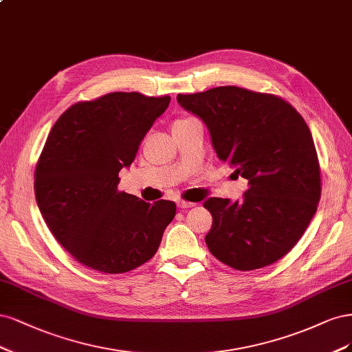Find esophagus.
I'll return each mask as SVG.
<instances>
[{"instance_id":"obj_1","label":"esophagus","mask_w":352,"mask_h":352,"mask_svg":"<svg viewBox=\"0 0 352 352\" xmlns=\"http://www.w3.org/2000/svg\"><path fill=\"white\" fill-rule=\"evenodd\" d=\"M177 206H178L179 209H188V208H195L196 203L186 201V200H178V201H177Z\"/></svg>"}]
</instances>
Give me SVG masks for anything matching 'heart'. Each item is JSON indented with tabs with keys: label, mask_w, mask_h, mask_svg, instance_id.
<instances>
[{
	"label": "heart",
	"mask_w": 352,
	"mask_h": 352,
	"mask_svg": "<svg viewBox=\"0 0 352 352\" xmlns=\"http://www.w3.org/2000/svg\"><path fill=\"white\" fill-rule=\"evenodd\" d=\"M188 120H190V118H179V120L174 121L173 126H177V124H181V122H186V121H188Z\"/></svg>",
	"instance_id": "obj_1"
}]
</instances>
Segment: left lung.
I'll return each mask as SVG.
<instances>
[{
  "instance_id": "left-lung-1",
  "label": "left lung",
  "mask_w": 352,
  "mask_h": 352,
  "mask_svg": "<svg viewBox=\"0 0 352 352\" xmlns=\"http://www.w3.org/2000/svg\"><path fill=\"white\" fill-rule=\"evenodd\" d=\"M197 116L214 152L248 181L241 200L210 197L209 252L236 270L278 262L298 243L320 200V166L311 133L283 99L236 86L178 95Z\"/></svg>"
}]
</instances>
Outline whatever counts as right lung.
<instances>
[{
	"label": "right lung",
	"instance_id": "right-lung-1",
	"mask_svg": "<svg viewBox=\"0 0 352 352\" xmlns=\"http://www.w3.org/2000/svg\"><path fill=\"white\" fill-rule=\"evenodd\" d=\"M169 96L114 92L78 102L56 120L35 169V196L55 240L82 265L124 274L151 260L175 203L118 191L140 142Z\"/></svg>",
	"mask_w": 352,
	"mask_h": 352
}]
</instances>
